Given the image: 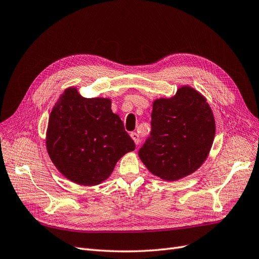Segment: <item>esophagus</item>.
<instances>
[{"instance_id": "esophagus-1", "label": "esophagus", "mask_w": 259, "mask_h": 259, "mask_svg": "<svg viewBox=\"0 0 259 259\" xmlns=\"http://www.w3.org/2000/svg\"><path fill=\"white\" fill-rule=\"evenodd\" d=\"M130 137L132 138L133 141H135L136 145H139V144H140V137H139V135H138L137 132H131V133H130Z\"/></svg>"}]
</instances>
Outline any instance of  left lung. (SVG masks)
I'll use <instances>...</instances> for the list:
<instances>
[{
    "label": "left lung",
    "instance_id": "1",
    "mask_svg": "<svg viewBox=\"0 0 259 259\" xmlns=\"http://www.w3.org/2000/svg\"><path fill=\"white\" fill-rule=\"evenodd\" d=\"M150 124V136L139 157L152 174L175 181L203 164L212 146L215 123L198 92L183 86L174 97L155 100Z\"/></svg>",
    "mask_w": 259,
    "mask_h": 259
}]
</instances>
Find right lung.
<instances>
[{
	"instance_id": "1",
	"label": "right lung",
	"mask_w": 259,
	"mask_h": 259,
	"mask_svg": "<svg viewBox=\"0 0 259 259\" xmlns=\"http://www.w3.org/2000/svg\"><path fill=\"white\" fill-rule=\"evenodd\" d=\"M47 150L56 168L69 180L96 186L107 179L116 162L136 144L108 98H84L67 89L52 109Z\"/></svg>"
}]
</instances>
